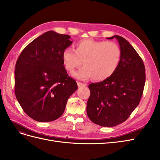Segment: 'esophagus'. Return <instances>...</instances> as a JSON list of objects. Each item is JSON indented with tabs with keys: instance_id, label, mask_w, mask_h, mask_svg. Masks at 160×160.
I'll use <instances>...</instances> for the list:
<instances>
[{
	"instance_id": "esophagus-1",
	"label": "esophagus",
	"mask_w": 160,
	"mask_h": 160,
	"mask_svg": "<svg viewBox=\"0 0 160 160\" xmlns=\"http://www.w3.org/2000/svg\"><path fill=\"white\" fill-rule=\"evenodd\" d=\"M77 85H78L79 88H81V87H85L87 84L82 83H80V82H77Z\"/></svg>"
}]
</instances>
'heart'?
Returning <instances> with one entry per match:
<instances>
[{
    "instance_id": "1",
    "label": "heart",
    "mask_w": 160,
    "mask_h": 160,
    "mask_svg": "<svg viewBox=\"0 0 160 160\" xmlns=\"http://www.w3.org/2000/svg\"><path fill=\"white\" fill-rule=\"evenodd\" d=\"M122 59L119 47L113 42L85 38L77 42L75 51L66 48L62 52V62L70 73L82 65L84 67L75 73L79 79H91L96 81L108 79L117 71Z\"/></svg>"
}]
</instances>
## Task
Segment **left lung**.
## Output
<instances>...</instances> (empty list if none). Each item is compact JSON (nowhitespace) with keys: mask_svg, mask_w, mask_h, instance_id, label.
I'll use <instances>...</instances> for the list:
<instances>
[{"mask_svg":"<svg viewBox=\"0 0 160 160\" xmlns=\"http://www.w3.org/2000/svg\"><path fill=\"white\" fill-rule=\"evenodd\" d=\"M114 38L122 51L117 71L108 79L89 85L87 113L92 122L102 127H113L127 120L139 103L146 82V69L138 53L122 37L107 38Z\"/></svg>","mask_w":160,"mask_h":160,"instance_id":"1","label":"left lung"}]
</instances>
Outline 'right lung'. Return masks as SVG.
I'll list each match as a JSON object with an SVG mask.
<instances>
[{
  "instance_id": "right-lung-1",
  "label": "right lung",
  "mask_w": 160,
  "mask_h": 160,
  "mask_svg": "<svg viewBox=\"0 0 160 160\" xmlns=\"http://www.w3.org/2000/svg\"><path fill=\"white\" fill-rule=\"evenodd\" d=\"M53 31L36 38L21 52L14 71V93L25 113L40 122L63 113L67 100L77 89L65 70L62 52L72 41Z\"/></svg>"
}]
</instances>
